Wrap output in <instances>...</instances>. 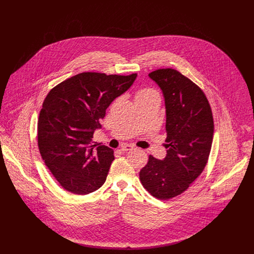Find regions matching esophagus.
I'll use <instances>...</instances> for the list:
<instances>
[{
  "label": "esophagus",
  "mask_w": 254,
  "mask_h": 254,
  "mask_svg": "<svg viewBox=\"0 0 254 254\" xmlns=\"http://www.w3.org/2000/svg\"><path fill=\"white\" fill-rule=\"evenodd\" d=\"M132 149H133V147L130 146V144H124V146H122V148H121V151L122 152H127V151H130Z\"/></svg>",
  "instance_id": "1"
}]
</instances>
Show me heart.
Wrapping results in <instances>:
<instances>
[{"mask_svg": "<svg viewBox=\"0 0 254 254\" xmlns=\"http://www.w3.org/2000/svg\"><path fill=\"white\" fill-rule=\"evenodd\" d=\"M153 94H157V92L151 88H144V89H141L139 90L135 97H143V96H150V95H153Z\"/></svg>", "mask_w": 254, "mask_h": 254, "instance_id": "heart-1", "label": "heart"}]
</instances>
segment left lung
<instances>
[{
    "instance_id": "8db88e82",
    "label": "left lung",
    "mask_w": 254,
    "mask_h": 254,
    "mask_svg": "<svg viewBox=\"0 0 254 254\" xmlns=\"http://www.w3.org/2000/svg\"><path fill=\"white\" fill-rule=\"evenodd\" d=\"M149 76L164 94L168 150L164 160L150 155L139 180L152 196L169 200L185 192L203 172L211 151L214 122L205 93L179 71L158 69Z\"/></svg>"
}]
</instances>
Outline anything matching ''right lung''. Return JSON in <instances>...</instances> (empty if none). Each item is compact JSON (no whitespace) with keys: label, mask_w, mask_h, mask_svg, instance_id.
I'll return each mask as SVG.
<instances>
[{"label":"right lung","mask_w":254,"mask_h":254,"mask_svg":"<svg viewBox=\"0 0 254 254\" xmlns=\"http://www.w3.org/2000/svg\"><path fill=\"white\" fill-rule=\"evenodd\" d=\"M136 78L82 72L54 88L44 99L38 120V147L42 159L67 191L85 195L105 182L114 151L92 144L106 108Z\"/></svg>","instance_id":"right-lung-1"}]
</instances>
